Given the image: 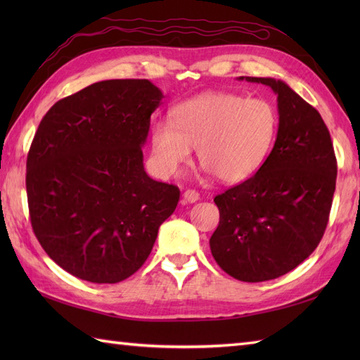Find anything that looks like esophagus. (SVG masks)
Masks as SVG:
<instances>
[{
    "label": "esophagus",
    "instance_id": "1",
    "mask_svg": "<svg viewBox=\"0 0 360 360\" xmlns=\"http://www.w3.org/2000/svg\"><path fill=\"white\" fill-rule=\"evenodd\" d=\"M182 200H184V202H196L198 200H200V193L195 192V190H186L184 195H182Z\"/></svg>",
    "mask_w": 360,
    "mask_h": 360
}]
</instances>
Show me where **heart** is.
Masks as SVG:
<instances>
[{"instance_id": "obj_1", "label": "heart", "mask_w": 360, "mask_h": 360, "mask_svg": "<svg viewBox=\"0 0 360 360\" xmlns=\"http://www.w3.org/2000/svg\"><path fill=\"white\" fill-rule=\"evenodd\" d=\"M277 131L278 112L267 98L207 91L173 106L170 120L151 127L153 165L159 176L172 178L198 147L204 173L240 184L263 167Z\"/></svg>"}]
</instances>
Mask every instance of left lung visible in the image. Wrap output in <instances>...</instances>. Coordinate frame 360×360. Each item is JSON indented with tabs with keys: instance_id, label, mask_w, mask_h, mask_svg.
<instances>
[{
	"instance_id": "obj_1",
	"label": "left lung",
	"mask_w": 360,
	"mask_h": 360,
	"mask_svg": "<svg viewBox=\"0 0 360 360\" xmlns=\"http://www.w3.org/2000/svg\"><path fill=\"white\" fill-rule=\"evenodd\" d=\"M238 80L274 91L278 131L263 167L215 198L219 224L210 250L224 272L257 283L295 269L319 246L330 218L338 164L322 116L288 83L272 77Z\"/></svg>"
}]
</instances>
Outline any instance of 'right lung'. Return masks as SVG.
Masks as SVG:
<instances>
[{
    "label": "right lung",
    "mask_w": 360,
    "mask_h": 360,
    "mask_svg": "<svg viewBox=\"0 0 360 360\" xmlns=\"http://www.w3.org/2000/svg\"><path fill=\"white\" fill-rule=\"evenodd\" d=\"M150 80H103L58 101L30 145L34 233L53 262L91 283H119L148 258L179 188L151 179L142 148L162 101Z\"/></svg>",
    "instance_id": "add662e5"
}]
</instances>
